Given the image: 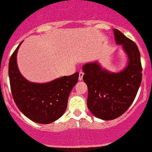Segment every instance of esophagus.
Wrapping results in <instances>:
<instances>
[{
	"label": "esophagus",
	"mask_w": 152,
	"mask_h": 152,
	"mask_svg": "<svg viewBox=\"0 0 152 152\" xmlns=\"http://www.w3.org/2000/svg\"><path fill=\"white\" fill-rule=\"evenodd\" d=\"M83 76H84L83 72H80V73H79V81L82 80V79H83Z\"/></svg>",
	"instance_id": "34e87169"
}]
</instances>
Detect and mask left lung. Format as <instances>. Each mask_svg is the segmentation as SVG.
<instances>
[{"label":"left lung","instance_id":"1","mask_svg":"<svg viewBox=\"0 0 152 152\" xmlns=\"http://www.w3.org/2000/svg\"><path fill=\"white\" fill-rule=\"evenodd\" d=\"M117 45L128 57L125 68L113 73L98 62L82 67L83 80L88 88L87 107L98 118L110 121L120 117L132 104L142 81L140 53L137 45L118 29H113Z\"/></svg>","mask_w":152,"mask_h":152}]
</instances>
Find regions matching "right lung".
I'll list each match as a JSON object with an SVG mask.
<instances>
[{
    "mask_svg": "<svg viewBox=\"0 0 152 152\" xmlns=\"http://www.w3.org/2000/svg\"><path fill=\"white\" fill-rule=\"evenodd\" d=\"M23 42L12 53L9 62V77L14 101L20 111L32 121L48 124L62 117L69 95L78 82L79 72L47 83H35L26 79L17 63V53Z\"/></svg>",
    "mask_w": 152,
    "mask_h": 152,
    "instance_id": "1",
    "label": "right lung"
}]
</instances>
